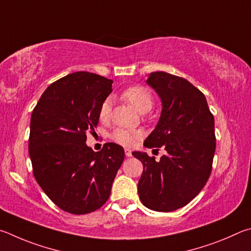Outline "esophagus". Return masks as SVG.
<instances>
[{"mask_svg":"<svg viewBox=\"0 0 251 251\" xmlns=\"http://www.w3.org/2000/svg\"><path fill=\"white\" fill-rule=\"evenodd\" d=\"M125 153H126V155L128 156V157L132 156V151H131L130 149H125Z\"/></svg>","mask_w":251,"mask_h":251,"instance_id":"1","label":"esophagus"}]
</instances>
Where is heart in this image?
Listing matches in <instances>:
<instances>
[{"mask_svg":"<svg viewBox=\"0 0 251 251\" xmlns=\"http://www.w3.org/2000/svg\"><path fill=\"white\" fill-rule=\"evenodd\" d=\"M121 98L126 102H129L135 110H138L141 113L150 111L153 107V103H154L151 92L142 86H132L126 88L122 92ZM110 114H111V103H110V99H105L101 103L99 109L100 120L108 121ZM110 137L114 142L121 144V146L129 147L141 139L143 137V132L140 130L117 128Z\"/></svg>","mask_w":251,"mask_h":251,"instance_id":"heart-1","label":"heart"}]
</instances>
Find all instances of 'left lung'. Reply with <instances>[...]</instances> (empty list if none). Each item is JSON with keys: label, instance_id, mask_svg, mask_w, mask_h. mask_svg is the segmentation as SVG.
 <instances>
[{"label": "left lung", "instance_id": "1", "mask_svg": "<svg viewBox=\"0 0 251 251\" xmlns=\"http://www.w3.org/2000/svg\"><path fill=\"white\" fill-rule=\"evenodd\" d=\"M147 83L160 96L162 112L143 146L164 147L168 154L156 162L144 152L132 153L143 164L139 197L152 210L172 212L190 203L208 181L216 149L214 116L203 92L186 79L155 72Z\"/></svg>", "mask_w": 251, "mask_h": 251}]
</instances>
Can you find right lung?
I'll return each mask as SVG.
<instances>
[{"label":"right lung","instance_id":"add662e5","mask_svg":"<svg viewBox=\"0 0 251 251\" xmlns=\"http://www.w3.org/2000/svg\"><path fill=\"white\" fill-rule=\"evenodd\" d=\"M111 79L77 72L44 91L30 117L28 152L33 173L45 194L65 212H95L108 201L125 150L104 143L99 152L86 144L99 122Z\"/></svg>","mask_w":251,"mask_h":251}]
</instances>
